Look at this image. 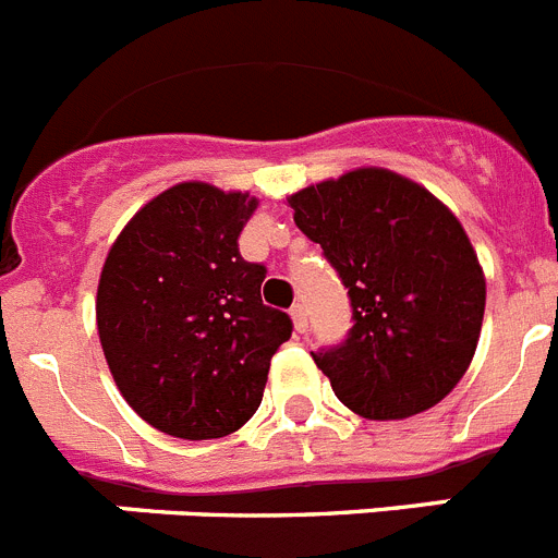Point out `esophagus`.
I'll return each instance as SVG.
<instances>
[{
	"instance_id": "34e87169",
	"label": "esophagus",
	"mask_w": 558,
	"mask_h": 558,
	"mask_svg": "<svg viewBox=\"0 0 558 558\" xmlns=\"http://www.w3.org/2000/svg\"><path fill=\"white\" fill-rule=\"evenodd\" d=\"M290 315H293L295 332H307V310H304V304H293Z\"/></svg>"
}]
</instances>
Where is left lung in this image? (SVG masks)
Here are the masks:
<instances>
[{
  "instance_id": "obj_1",
  "label": "left lung",
  "mask_w": 558,
  "mask_h": 558,
  "mask_svg": "<svg viewBox=\"0 0 558 558\" xmlns=\"http://www.w3.org/2000/svg\"><path fill=\"white\" fill-rule=\"evenodd\" d=\"M288 204L352 302L347 340L313 352L335 397L377 422L438 405L470 368L486 307L483 268L456 215L383 167L304 186Z\"/></svg>"
}]
</instances>
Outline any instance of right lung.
Segmentation results:
<instances>
[{"mask_svg":"<svg viewBox=\"0 0 558 558\" xmlns=\"http://www.w3.org/2000/svg\"><path fill=\"white\" fill-rule=\"evenodd\" d=\"M254 209L248 192L184 181L142 206L106 256L102 354L128 405L167 436L240 430L293 332L288 313L263 304L265 265L240 256Z\"/></svg>","mask_w":558,"mask_h":558,"instance_id":"right-lung-1","label":"right lung"}]
</instances>
